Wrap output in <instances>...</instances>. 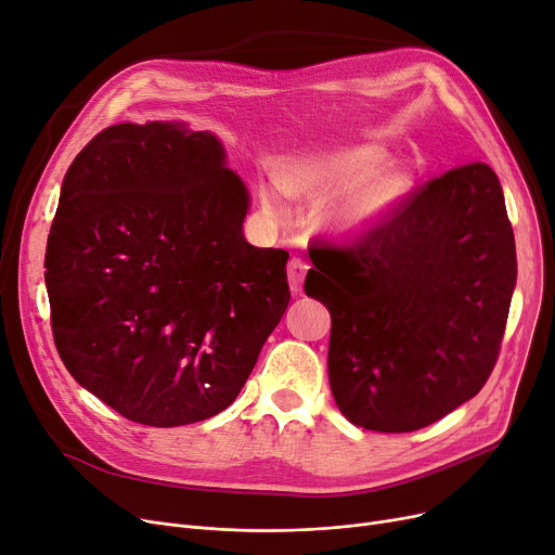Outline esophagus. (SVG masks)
I'll return each instance as SVG.
<instances>
[{"label":"esophagus","instance_id":"1","mask_svg":"<svg viewBox=\"0 0 555 555\" xmlns=\"http://www.w3.org/2000/svg\"><path fill=\"white\" fill-rule=\"evenodd\" d=\"M307 261L300 259V257H292V261H288V284H292V292L294 294H300L302 292V280H305V273H307Z\"/></svg>","mask_w":555,"mask_h":555}]
</instances>
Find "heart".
I'll return each instance as SVG.
<instances>
[{
    "mask_svg": "<svg viewBox=\"0 0 555 555\" xmlns=\"http://www.w3.org/2000/svg\"><path fill=\"white\" fill-rule=\"evenodd\" d=\"M386 155L373 144H350L298 165L286 176V188L313 196L346 194L340 217L348 223L377 219L404 194V178L384 171ZM273 212H282L275 196L263 198Z\"/></svg>",
    "mask_w": 555,
    "mask_h": 555,
    "instance_id": "obj_1",
    "label": "heart"
}]
</instances>
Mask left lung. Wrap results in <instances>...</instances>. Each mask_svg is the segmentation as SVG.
I'll return each instance as SVG.
<instances>
[{
    "instance_id": "obj_1",
    "label": "left lung",
    "mask_w": 555,
    "mask_h": 555,
    "mask_svg": "<svg viewBox=\"0 0 555 555\" xmlns=\"http://www.w3.org/2000/svg\"><path fill=\"white\" fill-rule=\"evenodd\" d=\"M309 257L305 294L330 309V386L352 425L415 431L483 388L517 280L486 163L427 180L346 242L313 240Z\"/></svg>"
}]
</instances>
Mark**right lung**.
<instances>
[{"label":"right lung","instance_id":"1","mask_svg":"<svg viewBox=\"0 0 555 555\" xmlns=\"http://www.w3.org/2000/svg\"><path fill=\"white\" fill-rule=\"evenodd\" d=\"M221 142L180 124L103 128L69 165L47 240L69 375L124 417L192 425L234 402L288 305L282 248H255Z\"/></svg>","mask_w":555,"mask_h":555}]
</instances>
